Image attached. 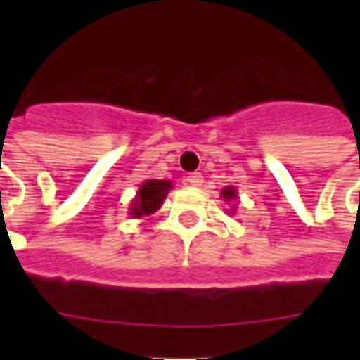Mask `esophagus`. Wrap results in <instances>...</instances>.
<instances>
[{
    "instance_id": "34e87169",
    "label": "esophagus",
    "mask_w": 360,
    "mask_h": 360,
    "mask_svg": "<svg viewBox=\"0 0 360 360\" xmlns=\"http://www.w3.org/2000/svg\"><path fill=\"white\" fill-rule=\"evenodd\" d=\"M186 182L189 184V186H193V187H200L203 184L202 173H191V174H187Z\"/></svg>"
}]
</instances>
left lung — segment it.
<instances>
[{
  "instance_id": "8db88e82",
  "label": "left lung",
  "mask_w": 360,
  "mask_h": 360,
  "mask_svg": "<svg viewBox=\"0 0 360 360\" xmlns=\"http://www.w3.org/2000/svg\"><path fill=\"white\" fill-rule=\"evenodd\" d=\"M219 195H221L224 202H238V191H236V187H232V186L224 187ZM234 209H236V205H232V207L229 209V212H231V214H234Z\"/></svg>"
}]
</instances>
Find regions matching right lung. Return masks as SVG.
I'll return each mask as SVG.
<instances>
[{"label": "right lung", "instance_id": "obj_1", "mask_svg": "<svg viewBox=\"0 0 360 360\" xmlns=\"http://www.w3.org/2000/svg\"><path fill=\"white\" fill-rule=\"evenodd\" d=\"M173 189V182L171 180H146L141 184L139 191H136L135 198L131 200L129 205V216L133 218H144V216L153 214V212L160 209L164 203L167 193Z\"/></svg>", "mask_w": 360, "mask_h": 360}]
</instances>
